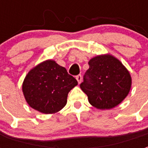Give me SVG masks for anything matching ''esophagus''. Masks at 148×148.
<instances>
[{
	"instance_id": "obj_1",
	"label": "esophagus",
	"mask_w": 148,
	"mask_h": 148,
	"mask_svg": "<svg viewBox=\"0 0 148 148\" xmlns=\"http://www.w3.org/2000/svg\"><path fill=\"white\" fill-rule=\"evenodd\" d=\"M76 79H77L78 84H80L81 82H82V75H81V74L77 75V76H76Z\"/></svg>"
}]
</instances>
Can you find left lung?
I'll return each mask as SVG.
<instances>
[{"label": "left lung", "instance_id": "1", "mask_svg": "<svg viewBox=\"0 0 148 148\" xmlns=\"http://www.w3.org/2000/svg\"><path fill=\"white\" fill-rule=\"evenodd\" d=\"M89 66L80 87L90 105L98 109L117 106L127 96L132 86L128 71L120 60L110 55L91 58Z\"/></svg>", "mask_w": 148, "mask_h": 148}]
</instances>
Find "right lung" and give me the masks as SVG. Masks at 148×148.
Masks as SVG:
<instances>
[{
  "instance_id": "obj_1",
  "label": "right lung",
  "mask_w": 148,
  "mask_h": 148,
  "mask_svg": "<svg viewBox=\"0 0 148 148\" xmlns=\"http://www.w3.org/2000/svg\"><path fill=\"white\" fill-rule=\"evenodd\" d=\"M77 85V80L68 74L66 68L54 60H46L28 72L22 90L32 109L51 114L66 105L68 93Z\"/></svg>"
}]
</instances>
